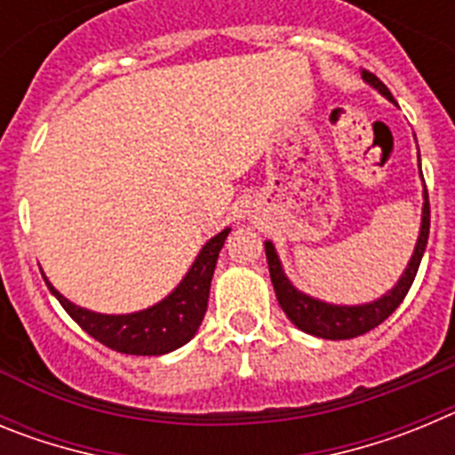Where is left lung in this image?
<instances>
[{
	"label": "left lung",
	"instance_id": "1",
	"mask_svg": "<svg viewBox=\"0 0 455 455\" xmlns=\"http://www.w3.org/2000/svg\"><path fill=\"white\" fill-rule=\"evenodd\" d=\"M363 79L367 84H371V86L376 88L380 95H385L389 102H394L389 88L385 86L376 75H371L369 70H363ZM428 230H431V204H428V191H426L424 184L421 230L419 239H417L415 252L410 257L408 267H405L403 275L399 277V283L394 284L385 296L364 305L323 303V300L312 299L307 293L299 291V289L289 283V277L284 275L283 264H280V257H277L273 243L267 241V243H264V251H267L268 273H271V283L273 289H275L277 303L284 309V315L289 316V321L303 332H307V335L321 337V339H353V337L357 335H364V332L373 331L376 325L383 323V321L392 315L394 309L403 303L405 293L412 287V280H415L417 275L421 257H424L426 243H428Z\"/></svg>",
	"mask_w": 455,
	"mask_h": 455
}]
</instances>
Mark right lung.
<instances>
[{"label": "right lung", "mask_w": 455, "mask_h": 455, "mask_svg": "<svg viewBox=\"0 0 455 455\" xmlns=\"http://www.w3.org/2000/svg\"><path fill=\"white\" fill-rule=\"evenodd\" d=\"M228 235H230V228H225L204 243L182 283L172 289L166 299L132 315H98L86 307H79L52 287L45 273H40L56 300L92 339L127 355H164V353L184 347L198 332L204 312H207L216 259Z\"/></svg>", "instance_id": "add662e5"}]
</instances>
